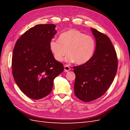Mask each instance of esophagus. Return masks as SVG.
Wrapping results in <instances>:
<instances>
[{"instance_id": "obj_1", "label": "esophagus", "mask_w": 130, "mask_h": 130, "mask_svg": "<svg viewBox=\"0 0 130 130\" xmlns=\"http://www.w3.org/2000/svg\"><path fill=\"white\" fill-rule=\"evenodd\" d=\"M71 70V68H70V67L68 65H65L64 66V71L65 72H68V71H70Z\"/></svg>"}]
</instances>
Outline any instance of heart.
Returning a JSON list of instances; mask_svg holds the SVG:
<instances>
[{
    "mask_svg": "<svg viewBox=\"0 0 130 130\" xmlns=\"http://www.w3.org/2000/svg\"><path fill=\"white\" fill-rule=\"evenodd\" d=\"M50 50L55 59L62 61L67 54V60L83 64L88 61L94 54L95 42L94 38L78 30L71 29L61 33L58 40H52Z\"/></svg>",
    "mask_w": 130,
    "mask_h": 130,
    "instance_id": "obj_1",
    "label": "heart"
}]
</instances>
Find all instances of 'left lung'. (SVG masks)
I'll return each instance as SVG.
<instances>
[{
	"mask_svg": "<svg viewBox=\"0 0 130 130\" xmlns=\"http://www.w3.org/2000/svg\"><path fill=\"white\" fill-rule=\"evenodd\" d=\"M91 30L96 40L94 54L84 64L73 67L76 76L74 93L84 102L95 100L106 93L118 67L116 52L109 38L94 28Z\"/></svg>",
	"mask_w": 130,
	"mask_h": 130,
	"instance_id": "obj_1",
	"label": "left lung"
}]
</instances>
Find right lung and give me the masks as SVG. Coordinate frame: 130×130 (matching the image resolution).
Instances as JSON below:
<instances>
[{"label": "right lung", "mask_w": 130, "mask_h": 130, "mask_svg": "<svg viewBox=\"0 0 130 130\" xmlns=\"http://www.w3.org/2000/svg\"><path fill=\"white\" fill-rule=\"evenodd\" d=\"M55 27L54 24L32 27L21 36L13 49V78L22 92L33 99L48 95L54 79L63 71V64L55 59L50 50Z\"/></svg>", "instance_id": "obj_1"}]
</instances>
